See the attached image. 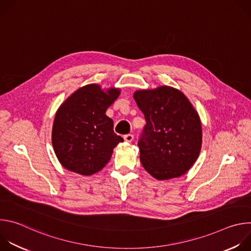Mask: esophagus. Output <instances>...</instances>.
I'll return each instance as SVG.
<instances>
[{"label": "esophagus", "instance_id": "esophagus-1", "mask_svg": "<svg viewBox=\"0 0 251 251\" xmlns=\"http://www.w3.org/2000/svg\"><path fill=\"white\" fill-rule=\"evenodd\" d=\"M124 140H125V142H128V143H130V142H132L133 141V139H134V135L133 134H127V135H124Z\"/></svg>", "mask_w": 251, "mask_h": 251}]
</instances>
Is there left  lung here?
I'll list each match as a JSON object with an SVG mask.
<instances>
[{
  "mask_svg": "<svg viewBox=\"0 0 251 251\" xmlns=\"http://www.w3.org/2000/svg\"><path fill=\"white\" fill-rule=\"evenodd\" d=\"M134 99L146 120L138 142L142 166L161 181L185 175L201 148V124L192 103L166 85L138 90Z\"/></svg>",
  "mask_w": 251,
  "mask_h": 251,
  "instance_id": "1",
  "label": "left lung"
}]
</instances>
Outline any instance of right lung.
Segmentation results:
<instances>
[{
	"label": "right lung",
	"mask_w": 251,
	"mask_h": 251,
	"mask_svg": "<svg viewBox=\"0 0 251 251\" xmlns=\"http://www.w3.org/2000/svg\"><path fill=\"white\" fill-rule=\"evenodd\" d=\"M119 88L102 90L88 84L71 94L56 111L51 141L59 163L68 171L93 175L109 162L123 138L113 131L107 108L117 99Z\"/></svg>",
	"instance_id": "add662e5"
}]
</instances>
